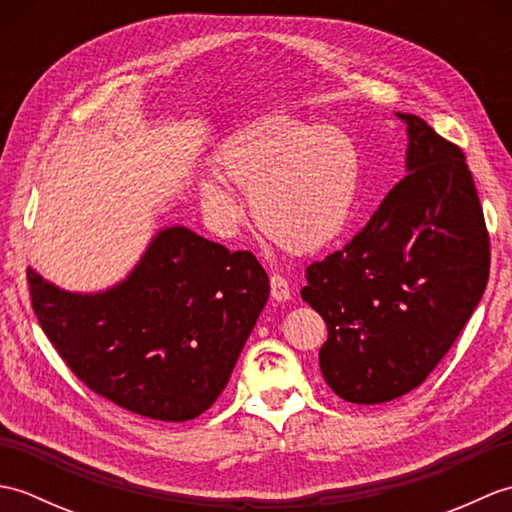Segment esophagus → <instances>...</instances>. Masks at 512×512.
<instances>
[{
  "label": "esophagus",
  "mask_w": 512,
  "mask_h": 512,
  "mask_svg": "<svg viewBox=\"0 0 512 512\" xmlns=\"http://www.w3.org/2000/svg\"><path fill=\"white\" fill-rule=\"evenodd\" d=\"M270 295H273L275 301H288L290 299L288 279L277 275V273L270 275Z\"/></svg>",
  "instance_id": "34e87169"
}]
</instances>
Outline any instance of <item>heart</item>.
Here are the masks:
<instances>
[{"label": "heart", "instance_id": "obj_1", "mask_svg": "<svg viewBox=\"0 0 512 512\" xmlns=\"http://www.w3.org/2000/svg\"><path fill=\"white\" fill-rule=\"evenodd\" d=\"M215 171L228 187L250 195V213L270 242L306 255L330 246L350 224L361 156L339 127L275 114L228 138ZM200 198L217 224L237 222L239 206L220 184L202 182Z\"/></svg>", "mask_w": 512, "mask_h": 512}]
</instances>
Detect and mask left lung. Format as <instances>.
<instances>
[{
    "instance_id": "1",
    "label": "left lung",
    "mask_w": 512,
    "mask_h": 512,
    "mask_svg": "<svg viewBox=\"0 0 512 512\" xmlns=\"http://www.w3.org/2000/svg\"><path fill=\"white\" fill-rule=\"evenodd\" d=\"M407 123V176L352 242L306 268L303 301L328 325L325 383L356 405L405 396L451 350L480 303L491 239L464 151Z\"/></svg>"
}]
</instances>
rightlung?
<instances>
[{
    "instance_id": "1",
    "label": "right lung",
    "mask_w": 512,
    "mask_h": 512,
    "mask_svg": "<svg viewBox=\"0 0 512 512\" xmlns=\"http://www.w3.org/2000/svg\"><path fill=\"white\" fill-rule=\"evenodd\" d=\"M26 275L41 330L74 376L165 422L198 418L222 394L270 292L253 253L184 226L160 231L132 275L99 295Z\"/></svg>"
}]
</instances>
